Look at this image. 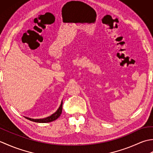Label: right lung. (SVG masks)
<instances>
[{"mask_svg": "<svg viewBox=\"0 0 153 153\" xmlns=\"http://www.w3.org/2000/svg\"><path fill=\"white\" fill-rule=\"evenodd\" d=\"M62 100L61 105H60L59 108H58V109L56 110V112H55L51 116L47 117V118H43V119H33V118H27V119L31 120V121H32V122H38V123L51 122L54 121V120H56L57 118H58V117H59L62 114Z\"/></svg>", "mask_w": 153, "mask_h": 153, "instance_id": "right-lung-1", "label": "right lung"}]
</instances>
